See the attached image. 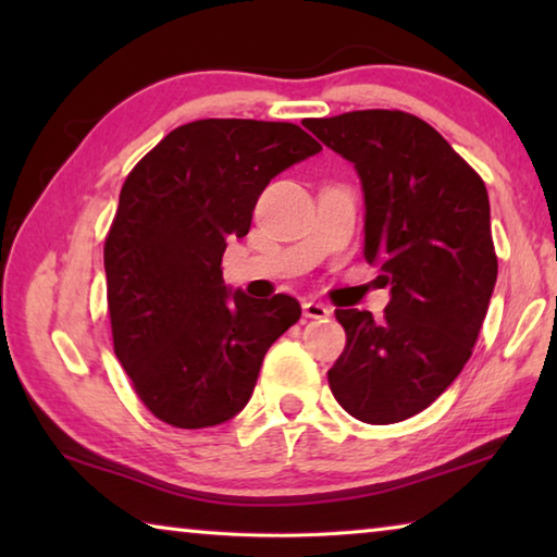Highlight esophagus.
Segmentation results:
<instances>
[{
    "label": "esophagus",
    "mask_w": 557,
    "mask_h": 557,
    "mask_svg": "<svg viewBox=\"0 0 557 557\" xmlns=\"http://www.w3.org/2000/svg\"><path fill=\"white\" fill-rule=\"evenodd\" d=\"M301 312H305L307 319H326V317L334 314V309L322 305V301L309 299V301H305V305H301Z\"/></svg>",
    "instance_id": "esophagus-1"
}]
</instances>
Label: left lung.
<instances>
[{"label":"left lung","instance_id":"left-lung-1","mask_svg":"<svg viewBox=\"0 0 557 557\" xmlns=\"http://www.w3.org/2000/svg\"><path fill=\"white\" fill-rule=\"evenodd\" d=\"M305 127L361 178L363 258L391 287L381 322L336 309L346 348L329 385L356 420H408L449 388L484 324L498 272L486 186L408 112L356 110Z\"/></svg>","mask_w":557,"mask_h":557}]
</instances>
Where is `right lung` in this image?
<instances>
[{
  "instance_id": "obj_1",
  "label": "right lung",
  "mask_w": 557,
  "mask_h": 557,
  "mask_svg": "<svg viewBox=\"0 0 557 557\" xmlns=\"http://www.w3.org/2000/svg\"><path fill=\"white\" fill-rule=\"evenodd\" d=\"M319 152L292 122L196 120L122 184L106 240L112 344L159 420L199 430L235 418L268 348L301 317L289 295L233 292L221 260L272 178Z\"/></svg>"
}]
</instances>
